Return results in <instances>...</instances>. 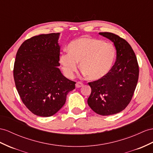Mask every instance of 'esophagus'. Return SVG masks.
Here are the masks:
<instances>
[{
	"label": "esophagus",
	"mask_w": 153,
	"mask_h": 153,
	"mask_svg": "<svg viewBox=\"0 0 153 153\" xmlns=\"http://www.w3.org/2000/svg\"><path fill=\"white\" fill-rule=\"evenodd\" d=\"M83 83L81 81H77L76 84V87L77 88H80L81 87H83Z\"/></svg>",
	"instance_id": "obj_1"
}]
</instances>
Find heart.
Here are the masks:
<instances>
[{"mask_svg": "<svg viewBox=\"0 0 153 153\" xmlns=\"http://www.w3.org/2000/svg\"><path fill=\"white\" fill-rule=\"evenodd\" d=\"M68 53H62L59 62L64 74L72 77L79 62L81 71L88 79L97 80L110 71L116 50L112 44L99 39L81 37L70 43Z\"/></svg>", "mask_w": 153, "mask_h": 153, "instance_id": "obj_1", "label": "heart"}]
</instances>
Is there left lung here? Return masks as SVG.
<instances>
[{
	"mask_svg": "<svg viewBox=\"0 0 153 153\" xmlns=\"http://www.w3.org/2000/svg\"><path fill=\"white\" fill-rule=\"evenodd\" d=\"M99 34L114 42L116 61L104 77L88 83L92 91L87 102L97 114L108 116L122 111L131 102L138 83L139 66L127 41L110 32Z\"/></svg>",
	"mask_w": 153,
	"mask_h": 153,
	"instance_id": "left-lung-1",
	"label": "left lung"
}]
</instances>
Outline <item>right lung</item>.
<instances>
[{"label": "right lung", "instance_id": "right-lung-1", "mask_svg": "<svg viewBox=\"0 0 153 153\" xmlns=\"http://www.w3.org/2000/svg\"><path fill=\"white\" fill-rule=\"evenodd\" d=\"M59 33L41 34L27 39L19 47L13 67L17 92L33 114L49 117L66 102L76 82L66 78L58 66Z\"/></svg>", "mask_w": 153, "mask_h": 153}]
</instances>
